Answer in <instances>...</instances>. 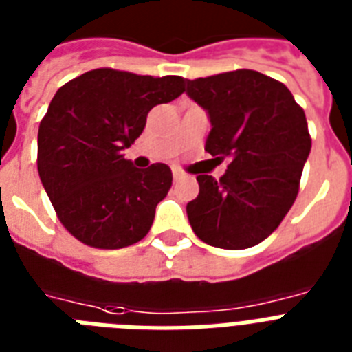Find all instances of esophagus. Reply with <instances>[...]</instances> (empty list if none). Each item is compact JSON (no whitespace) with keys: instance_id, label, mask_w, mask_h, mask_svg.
<instances>
[{"instance_id":"obj_1","label":"esophagus","mask_w":352,"mask_h":352,"mask_svg":"<svg viewBox=\"0 0 352 352\" xmlns=\"http://www.w3.org/2000/svg\"><path fill=\"white\" fill-rule=\"evenodd\" d=\"M173 176L176 182H179V179H184L185 178V173L184 170H179V168H173Z\"/></svg>"}]
</instances>
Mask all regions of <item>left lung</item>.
<instances>
[{
    "mask_svg": "<svg viewBox=\"0 0 352 352\" xmlns=\"http://www.w3.org/2000/svg\"><path fill=\"white\" fill-rule=\"evenodd\" d=\"M209 112L205 151L229 160L220 179L198 174L187 216L199 240L220 249L258 245L282 223L311 153L305 112L282 81L249 69L185 80Z\"/></svg>",
    "mask_w": 352,
    "mask_h": 352,
    "instance_id": "1",
    "label": "left lung"
}]
</instances>
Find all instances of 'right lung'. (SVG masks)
<instances>
[{
    "mask_svg": "<svg viewBox=\"0 0 352 352\" xmlns=\"http://www.w3.org/2000/svg\"><path fill=\"white\" fill-rule=\"evenodd\" d=\"M182 76L94 69L58 89L38 131V173L58 220L94 249L143 240L173 173L165 163L136 168L123 158L153 107L185 91Z\"/></svg>",
    "mask_w": 352,
    "mask_h": 352,
    "instance_id": "1",
    "label": "right lung"
}]
</instances>
